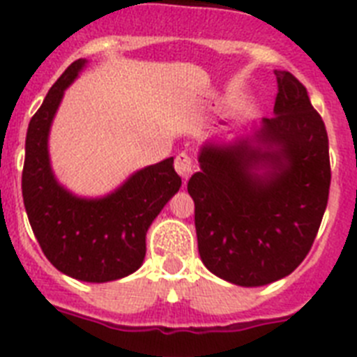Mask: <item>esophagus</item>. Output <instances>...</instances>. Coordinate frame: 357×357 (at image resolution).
<instances>
[{
    "label": "esophagus",
    "instance_id": "obj_1",
    "mask_svg": "<svg viewBox=\"0 0 357 357\" xmlns=\"http://www.w3.org/2000/svg\"><path fill=\"white\" fill-rule=\"evenodd\" d=\"M175 169L176 173L184 178V181H188L191 176V173L195 172V162L193 158H191L190 153H185V151H182V153H178L175 157Z\"/></svg>",
    "mask_w": 357,
    "mask_h": 357
}]
</instances>
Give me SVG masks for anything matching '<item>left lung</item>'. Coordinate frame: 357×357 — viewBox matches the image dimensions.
<instances>
[{"label": "left lung", "mask_w": 357, "mask_h": 357, "mask_svg": "<svg viewBox=\"0 0 357 357\" xmlns=\"http://www.w3.org/2000/svg\"><path fill=\"white\" fill-rule=\"evenodd\" d=\"M274 75V115L258 133L271 151L204 146L200 172L188 182L204 266L242 287L276 282L305 260L331 188L324 119L291 72ZM251 160L271 167L268 175L251 177Z\"/></svg>", "instance_id": "left-lung-1"}]
</instances>
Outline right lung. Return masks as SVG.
<instances>
[{
    "label": "right lung",
    "instance_id": "right-lung-1",
    "mask_svg": "<svg viewBox=\"0 0 357 357\" xmlns=\"http://www.w3.org/2000/svg\"><path fill=\"white\" fill-rule=\"evenodd\" d=\"M84 63L74 61L63 72L30 119L21 190L33 234L52 266L75 280L102 283L141 267L146 231L182 181L173 158H166L99 200L77 199L57 184L48 162V130L63 91Z\"/></svg>",
    "mask_w": 357,
    "mask_h": 357
}]
</instances>
